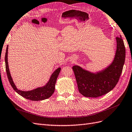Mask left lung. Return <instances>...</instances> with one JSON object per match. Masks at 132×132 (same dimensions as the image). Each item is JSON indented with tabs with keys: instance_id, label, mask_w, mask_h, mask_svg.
I'll list each match as a JSON object with an SVG mask.
<instances>
[{
	"instance_id": "obj_1",
	"label": "left lung",
	"mask_w": 132,
	"mask_h": 132,
	"mask_svg": "<svg viewBox=\"0 0 132 132\" xmlns=\"http://www.w3.org/2000/svg\"><path fill=\"white\" fill-rule=\"evenodd\" d=\"M116 42L114 57L107 67L92 72L79 65L73 67L78 90L84 97H101L112 90L118 83L125 62L126 49L121 35L116 38Z\"/></svg>"
}]
</instances>
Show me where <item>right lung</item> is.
<instances>
[{"instance_id": "obj_1", "label": "right lung", "mask_w": 132, "mask_h": 132, "mask_svg": "<svg viewBox=\"0 0 132 132\" xmlns=\"http://www.w3.org/2000/svg\"><path fill=\"white\" fill-rule=\"evenodd\" d=\"M8 45H7L5 55V68L9 83L10 85H11L12 88H13V89L15 90L17 93H18L20 95L22 96L23 97L27 99H29V100L30 101H42L51 97L54 92L56 81L59 76V74L60 72V70H61V68L59 67L58 68L56 69L54 72L52 74L48 81L44 85V86L37 88L31 90H21L18 89L16 88L15 83H14V81L12 78L11 74H10L8 62Z\"/></svg>"}]
</instances>
